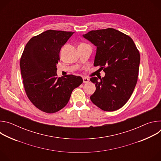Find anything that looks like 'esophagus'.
Here are the masks:
<instances>
[{"label":"esophagus","instance_id":"34e87169","mask_svg":"<svg viewBox=\"0 0 161 161\" xmlns=\"http://www.w3.org/2000/svg\"><path fill=\"white\" fill-rule=\"evenodd\" d=\"M83 83H88L89 81V79L88 78H86V77H83Z\"/></svg>","mask_w":161,"mask_h":161}]
</instances>
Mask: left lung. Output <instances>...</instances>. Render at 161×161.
<instances>
[{
  "mask_svg": "<svg viewBox=\"0 0 161 161\" xmlns=\"http://www.w3.org/2000/svg\"><path fill=\"white\" fill-rule=\"evenodd\" d=\"M83 36L97 47L94 65L106 73L102 78H90L96 87L90 100L104 111L117 110L128 101L137 83L140 52L131 37L112 28L91 31Z\"/></svg>",
  "mask_w": 161,
  "mask_h": 161,
  "instance_id": "obj_1",
  "label": "left lung"
}]
</instances>
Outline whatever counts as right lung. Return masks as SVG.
I'll return each instance as SVG.
<instances>
[{
	"mask_svg": "<svg viewBox=\"0 0 161 161\" xmlns=\"http://www.w3.org/2000/svg\"><path fill=\"white\" fill-rule=\"evenodd\" d=\"M73 32L48 30L32 37L20 58L19 66L26 94L39 109L53 113L69 102L73 90L83 83L81 76L58 78L57 64L62 46Z\"/></svg>",
	"mask_w": 161,
	"mask_h": 161,
	"instance_id": "1",
	"label": "right lung"
}]
</instances>
